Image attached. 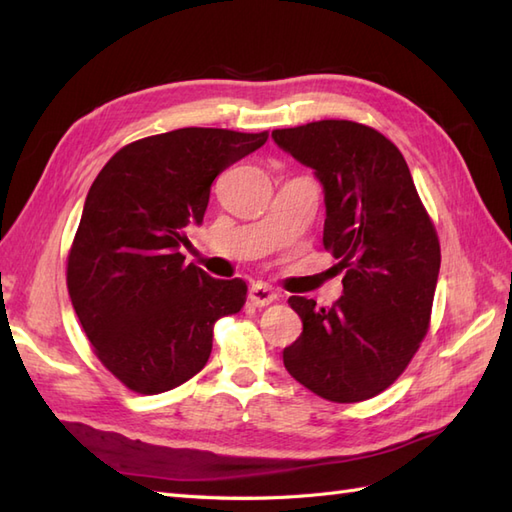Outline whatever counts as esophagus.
<instances>
[{
  "label": "esophagus",
  "mask_w": 512,
  "mask_h": 512,
  "mask_svg": "<svg viewBox=\"0 0 512 512\" xmlns=\"http://www.w3.org/2000/svg\"><path fill=\"white\" fill-rule=\"evenodd\" d=\"M248 299H251V303L255 307H264V305H270L272 301L277 299V292L266 283H255L251 292H248Z\"/></svg>",
  "instance_id": "esophagus-1"
}]
</instances>
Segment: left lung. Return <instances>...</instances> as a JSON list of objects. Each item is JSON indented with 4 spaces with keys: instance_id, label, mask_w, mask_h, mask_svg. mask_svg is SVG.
Returning a JSON list of instances; mask_svg holds the SVG:
<instances>
[{
    "instance_id": "8db88e82",
    "label": "left lung",
    "mask_w": 512,
    "mask_h": 512,
    "mask_svg": "<svg viewBox=\"0 0 512 512\" xmlns=\"http://www.w3.org/2000/svg\"><path fill=\"white\" fill-rule=\"evenodd\" d=\"M272 139L323 185V244L347 268L331 307L290 296L303 334L283 349V364L318 397L371 399L427 334L441 270L434 224L403 154L377 130L323 120L272 130Z\"/></svg>"
}]
</instances>
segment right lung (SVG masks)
Here are the masks:
<instances>
[{
  "label": "right lung",
  "mask_w": 512,
  "mask_h": 512,
  "mask_svg": "<svg viewBox=\"0 0 512 512\" xmlns=\"http://www.w3.org/2000/svg\"><path fill=\"white\" fill-rule=\"evenodd\" d=\"M268 133L178 128L128 144L95 178L67 259V288L95 355L124 386L159 395L207 364L213 323L246 303L242 279L185 264L211 183Z\"/></svg>",
  "instance_id": "1"
}]
</instances>
